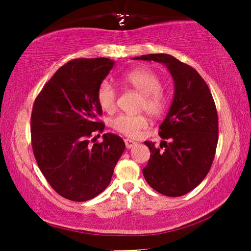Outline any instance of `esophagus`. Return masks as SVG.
<instances>
[{
  "instance_id": "1",
  "label": "esophagus",
  "mask_w": 251,
  "mask_h": 251,
  "mask_svg": "<svg viewBox=\"0 0 251 251\" xmlns=\"http://www.w3.org/2000/svg\"><path fill=\"white\" fill-rule=\"evenodd\" d=\"M125 146L127 149H131L132 147H135L137 143L134 140H130V139H125Z\"/></svg>"
}]
</instances>
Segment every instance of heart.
Here are the masks:
<instances>
[{"label": "heart", "instance_id": "1", "mask_svg": "<svg viewBox=\"0 0 251 251\" xmlns=\"http://www.w3.org/2000/svg\"><path fill=\"white\" fill-rule=\"evenodd\" d=\"M122 82L141 94L140 110H145L152 116H159L166 111L168 99L161 89L162 79L151 69L139 68L127 72L123 75ZM96 97L99 106L104 112L110 113L115 109L117 90L108 79L99 84ZM110 126L122 135L135 138L148 126V120L142 114H119L110 120Z\"/></svg>", "mask_w": 251, "mask_h": 251}]
</instances>
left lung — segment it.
Masks as SVG:
<instances>
[{
    "label": "left lung",
    "mask_w": 251,
    "mask_h": 251,
    "mask_svg": "<svg viewBox=\"0 0 251 251\" xmlns=\"http://www.w3.org/2000/svg\"><path fill=\"white\" fill-rule=\"evenodd\" d=\"M134 59L163 63L174 78L173 103L158 132L169 142L164 150L145 142L151 156L142 173L158 193L182 196L204 180L215 158L219 128L214 98L199 72L173 56L150 54Z\"/></svg>",
    "instance_id": "obj_1"
}]
</instances>
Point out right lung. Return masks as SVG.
Returning <instances> with one entry per match:
<instances>
[{"mask_svg":"<svg viewBox=\"0 0 251 251\" xmlns=\"http://www.w3.org/2000/svg\"><path fill=\"white\" fill-rule=\"evenodd\" d=\"M114 66L109 58H79L67 62L47 82L34 101L31 143L42 174L58 194L85 201L104 191L125 143L114 134L92 143L104 125L97 88Z\"/></svg>","mask_w":251,"mask_h":251,"instance_id":"obj_1","label":"right lung"}]
</instances>
